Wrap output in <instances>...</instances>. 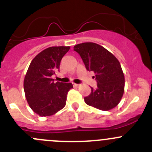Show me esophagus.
<instances>
[{
    "mask_svg": "<svg viewBox=\"0 0 152 152\" xmlns=\"http://www.w3.org/2000/svg\"><path fill=\"white\" fill-rule=\"evenodd\" d=\"M80 85H79V84H76V83H73V87H79Z\"/></svg>",
    "mask_w": 152,
    "mask_h": 152,
    "instance_id": "34e87169",
    "label": "esophagus"
}]
</instances>
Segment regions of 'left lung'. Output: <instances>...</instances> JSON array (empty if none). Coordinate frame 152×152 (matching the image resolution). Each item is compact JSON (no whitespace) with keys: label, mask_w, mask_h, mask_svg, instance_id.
Returning <instances> with one entry per match:
<instances>
[{"label":"left lung","mask_w":152,"mask_h":152,"mask_svg":"<svg viewBox=\"0 0 152 152\" xmlns=\"http://www.w3.org/2000/svg\"><path fill=\"white\" fill-rule=\"evenodd\" d=\"M73 50L80 55L86 69L95 73L97 88L85 98L87 105L101 110H110L121 102L124 93L125 79L117 58L102 45L94 42L76 45Z\"/></svg>","instance_id":"obj_1"}]
</instances>
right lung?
Instances as JSON below:
<instances>
[{"instance_id": "add662e5", "label": "right lung", "mask_w": 152, "mask_h": 152, "mask_svg": "<svg viewBox=\"0 0 152 152\" xmlns=\"http://www.w3.org/2000/svg\"><path fill=\"white\" fill-rule=\"evenodd\" d=\"M70 46H53L38 53L31 62L23 82L29 107L42 117L50 116L66 104L71 83L53 82L52 76L59 71L62 58Z\"/></svg>"}]
</instances>
